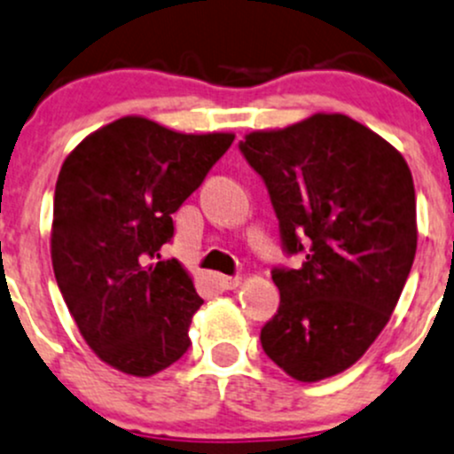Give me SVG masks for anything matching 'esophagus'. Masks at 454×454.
<instances>
[{
	"label": "esophagus",
	"mask_w": 454,
	"mask_h": 454,
	"mask_svg": "<svg viewBox=\"0 0 454 454\" xmlns=\"http://www.w3.org/2000/svg\"><path fill=\"white\" fill-rule=\"evenodd\" d=\"M240 284V278H227V275H221V278H218V286H221L223 291H233V288H238Z\"/></svg>",
	"instance_id": "obj_1"
}]
</instances>
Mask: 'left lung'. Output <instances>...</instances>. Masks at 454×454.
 Masks as SVG:
<instances>
[{"label":"left lung","mask_w":454,"mask_h":454,"mask_svg":"<svg viewBox=\"0 0 454 454\" xmlns=\"http://www.w3.org/2000/svg\"><path fill=\"white\" fill-rule=\"evenodd\" d=\"M240 151L264 179L284 249L279 308L260 332L266 356L299 382L352 367L378 339L418 249L413 176L387 139L343 114L254 130Z\"/></svg>","instance_id":"left-lung-1"}]
</instances>
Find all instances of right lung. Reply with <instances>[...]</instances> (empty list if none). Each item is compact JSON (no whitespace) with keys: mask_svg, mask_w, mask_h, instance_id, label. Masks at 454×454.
I'll use <instances>...</instances> for the list:
<instances>
[{"mask_svg":"<svg viewBox=\"0 0 454 454\" xmlns=\"http://www.w3.org/2000/svg\"><path fill=\"white\" fill-rule=\"evenodd\" d=\"M233 137L126 115L63 161L50 240L56 282L82 339L118 372L155 376L188 352L203 299L179 260H148L159 258L175 233L172 214Z\"/></svg>","mask_w":454,"mask_h":454,"instance_id":"right-lung-1","label":"right lung"}]
</instances>
